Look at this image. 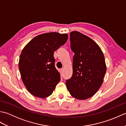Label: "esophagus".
Masks as SVG:
<instances>
[{"label":"esophagus","instance_id":"1","mask_svg":"<svg viewBox=\"0 0 126 126\" xmlns=\"http://www.w3.org/2000/svg\"><path fill=\"white\" fill-rule=\"evenodd\" d=\"M63 69H60V73L61 74H63Z\"/></svg>","mask_w":126,"mask_h":126}]
</instances>
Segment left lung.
Returning a JSON list of instances; mask_svg holds the SVG:
<instances>
[{"label": "left lung", "instance_id": "8db88e82", "mask_svg": "<svg viewBox=\"0 0 126 126\" xmlns=\"http://www.w3.org/2000/svg\"><path fill=\"white\" fill-rule=\"evenodd\" d=\"M70 47L74 52L73 75L65 84L70 95L86 100L97 92L106 73L104 56L100 47L90 37L78 31L70 34Z\"/></svg>", "mask_w": 126, "mask_h": 126}]
</instances>
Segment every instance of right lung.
Here are the masks:
<instances>
[{
    "mask_svg": "<svg viewBox=\"0 0 126 126\" xmlns=\"http://www.w3.org/2000/svg\"><path fill=\"white\" fill-rule=\"evenodd\" d=\"M68 38L66 33H43L34 37L24 47L19 69L24 84L32 95L45 98L52 94L61 80L55 66L53 52Z\"/></svg>",
    "mask_w": 126,
    "mask_h": 126,
    "instance_id": "add662e5",
    "label": "right lung"
}]
</instances>
